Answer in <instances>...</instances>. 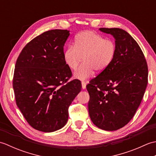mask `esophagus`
Wrapping results in <instances>:
<instances>
[{"instance_id": "esophagus-1", "label": "esophagus", "mask_w": 156, "mask_h": 156, "mask_svg": "<svg viewBox=\"0 0 156 156\" xmlns=\"http://www.w3.org/2000/svg\"><path fill=\"white\" fill-rule=\"evenodd\" d=\"M86 87H87V82L82 81V88L83 89H85Z\"/></svg>"}]
</instances>
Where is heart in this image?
Instances as JSON below:
<instances>
[{"instance_id": "1", "label": "heart", "mask_w": 156, "mask_h": 156, "mask_svg": "<svg viewBox=\"0 0 156 156\" xmlns=\"http://www.w3.org/2000/svg\"><path fill=\"white\" fill-rule=\"evenodd\" d=\"M117 53V45L112 39H106L92 31L80 32L75 37L74 45H69L63 54L66 64L80 80H86L93 74L104 72L113 62Z\"/></svg>"}]
</instances>
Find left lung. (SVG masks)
<instances>
[{
    "instance_id": "left-lung-1",
    "label": "left lung",
    "mask_w": 156,
    "mask_h": 156,
    "mask_svg": "<svg viewBox=\"0 0 156 156\" xmlns=\"http://www.w3.org/2000/svg\"><path fill=\"white\" fill-rule=\"evenodd\" d=\"M115 39L117 53L112 64L87 86L89 115L101 129L115 131L131 120L140 105L148 82L143 51L127 31L101 28Z\"/></svg>"
}]
</instances>
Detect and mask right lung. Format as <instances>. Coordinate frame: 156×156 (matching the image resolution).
<instances>
[{
	"instance_id": "1",
	"label": "right lung",
	"mask_w": 156,
	"mask_h": 156,
	"mask_svg": "<svg viewBox=\"0 0 156 156\" xmlns=\"http://www.w3.org/2000/svg\"><path fill=\"white\" fill-rule=\"evenodd\" d=\"M68 30L43 33L26 45L16 59L12 87L16 103L33 128L53 132L68 119V108L82 88L63 57Z\"/></svg>"
}]
</instances>
